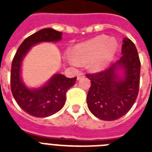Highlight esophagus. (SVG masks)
<instances>
[{
    "mask_svg": "<svg viewBox=\"0 0 152 152\" xmlns=\"http://www.w3.org/2000/svg\"><path fill=\"white\" fill-rule=\"evenodd\" d=\"M83 76H84V74L83 72H80V73L77 75V80H80L81 78H83Z\"/></svg>",
    "mask_w": 152,
    "mask_h": 152,
    "instance_id": "esophagus-1",
    "label": "esophagus"
}]
</instances>
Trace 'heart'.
<instances>
[{
  "label": "heart",
  "mask_w": 152,
  "mask_h": 152,
  "mask_svg": "<svg viewBox=\"0 0 152 152\" xmlns=\"http://www.w3.org/2000/svg\"><path fill=\"white\" fill-rule=\"evenodd\" d=\"M117 44L106 35L79 44L72 50L73 63H83L90 61L89 66L93 70H99L106 66L113 56Z\"/></svg>",
  "instance_id": "1"
}]
</instances>
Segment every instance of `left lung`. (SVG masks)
I'll use <instances>...</instances> for the list:
<instances>
[{
  "mask_svg": "<svg viewBox=\"0 0 152 152\" xmlns=\"http://www.w3.org/2000/svg\"><path fill=\"white\" fill-rule=\"evenodd\" d=\"M122 56L109 68L95 73L86 74L91 80L87 102L91 113L101 120L113 121L121 118L132 108L140 88V61L135 44L124 38ZM122 67L125 77L118 79L116 69Z\"/></svg>",
  "mask_w": 152,
  "mask_h": 152,
  "instance_id": "8db88e82",
  "label": "left lung"
}]
</instances>
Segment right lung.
I'll list each match as a JSON object with an SVG mask.
<instances>
[{
    "mask_svg": "<svg viewBox=\"0 0 152 152\" xmlns=\"http://www.w3.org/2000/svg\"><path fill=\"white\" fill-rule=\"evenodd\" d=\"M61 36V32L52 28L40 30L27 37L14 56L11 68V91L20 108L30 115L46 118L57 113L64 106L67 91L76 83V77L67 78L64 75L56 74L44 87L30 90L20 79L21 62L29 49L41 42L59 41Z\"/></svg>",
    "mask_w": 152,
    "mask_h": 152,
    "instance_id": "obj_1",
    "label": "right lung"
}]
</instances>
